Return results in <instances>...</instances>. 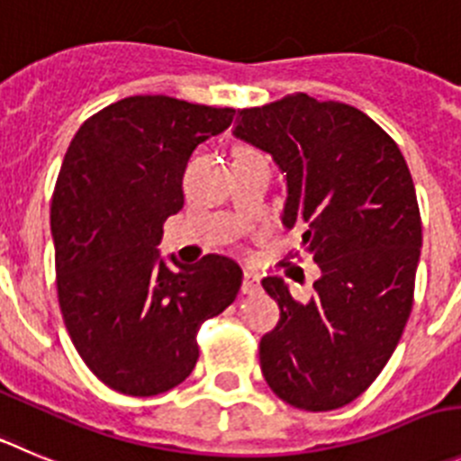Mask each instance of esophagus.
Listing matches in <instances>:
<instances>
[{"mask_svg":"<svg viewBox=\"0 0 461 461\" xmlns=\"http://www.w3.org/2000/svg\"><path fill=\"white\" fill-rule=\"evenodd\" d=\"M240 291H243V294H248V295L259 294V291H261L259 277H257L255 273H245L243 275V284H240Z\"/></svg>","mask_w":461,"mask_h":461,"instance_id":"1","label":"esophagus"}]
</instances>
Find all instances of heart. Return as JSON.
<instances>
[{"label":"heart","instance_id":"1","mask_svg":"<svg viewBox=\"0 0 461 461\" xmlns=\"http://www.w3.org/2000/svg\"><path fill=\"white\" fill-rule=\"evenodd\" d=\"M248 152H252V149H248V148H236L234 157H236V154H248Z\"/></svg>","mask_w":461,"mask_h":461}]
</instances>
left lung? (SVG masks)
<instances>
[{
    "label": "left lung",
    "mask_w": 461,
    "mask_h": 461,
    "mask_svg": "<svg viewBox=\"0 0 461 461\" xmlns=\"http://www.w3.org/2000/svg\"><path fill=\"white\" fill-rule=\"evenodd\" d=\"M234 136L286 175L282 222L321 268L309 303L284 279L261 282L279 304L261 373L298 410H339L380 375L414 304L423 230L410 167L366 113L304 93L239 111Z\"/></svg>",
    "instance_id": "left-lung-1"
}]
</instances>
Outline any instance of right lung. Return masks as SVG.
<instances>
[{
    "mask_svg": "<svg viewBox=\"0 0 461 461\" xmlns=\"http://www.w3.org/2000/svg\"><path fill=\"white\" fill-rule=\"evenodd\" d=\"M234 109L133 95L75 133L51 195L56 289L86 366L127 395L182 384L200 357L197 330L234 303L243 270L206 255L170 270L163 222L184 206L193 149L222 133Z\"/></svg>",
    "mask_w": 461,
    "mask_h": 461,
    "instance_id": "add662e5",
    "label": "right lung"
}]
</instances>
